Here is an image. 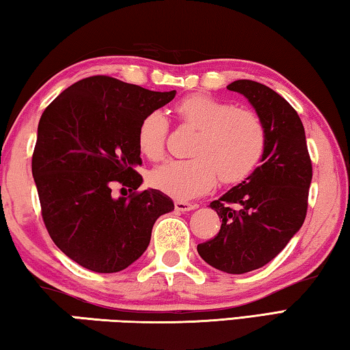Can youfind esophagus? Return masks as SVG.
Segmentation results:
<instances>
[{
  "label": "esophagus",
  "mask_w": 350,
  "mask_h": 350,
  "mask_svg": "<svg viewBox=\"0 0 350 350\" xmlns=\"http://www.w3.org/2000/svg\"><path fill=\"white\" fill-rule=\"evenodd\" d=\"M174 206L177 211H191L194 208H198L196 204H191V202H187V200H176Z\"/></svg>",
  "instance_id": "1"
}]
</instances>
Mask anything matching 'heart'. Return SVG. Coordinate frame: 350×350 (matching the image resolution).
<instances>
[{"instance_id":"heart-1","label":"heart","mask_w":350,"mask_h":350,"mask_svg":"<svg viewBox=\"0 0 350 350\" xmlns=\"http://www.w3.org/2000/svg\"><path fill=\"white\" fill-rule=\"evenodd\" d=\"M182 123L198 129L191 148L193 159L170 161L156 168L151 183L176 199H191L224 182H238L252 173L265 150V129L254 112L205 94H193L174 106ZM168 131L162 111L142 118L137 145L151 161L162 157Z\"/></svg>"}]
</instances>
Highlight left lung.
<instances>
[{
    "instance_id": "obj_1",
    "label": "left lung",
    "mask_w": 350,
    "mask_h": 350,
    "mask_svg": "<svg viewBox=\"0 0 350 350\" xmlns=\"http://www.w3.org/2000/svg\"><path fill=\"white\" fill-rule=\"evenodd\" d=\"M256 111L265 129L260 165L210 206L222 219L215 238L198 245L206 264L242 275L269 264L299 232L307 213L312 162L303 122L280 94L252 80L227 86Z\"/></svg>"
}]
</instances>
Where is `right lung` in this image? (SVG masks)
Segmentation results:
<instances>
[{"mask_svg":"<svg viewBox=\"0 0 350 350\" xmlns=\"http://www.w3.org/2000/svg\"><path fill=\"white\" fill-rule=\"evenodd\" d=\"M174 97L94 75L64 90L41 116L32 157L41 215L55 245L81 267L126 269L150 245L157 217L174 210L152 188L111 196L116 181L130 191L142 185L139 125Z\"/></svg>","mask_w":350,"mask_h":350,"instance_id":"right-lung-1","label":"right lung"}]
</instances>
